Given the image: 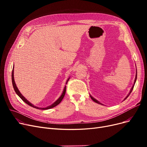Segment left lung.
Listing matches in <instances>:
<instances>
[{"mask_svg": "<svg viewBox=\"0 0 147 147\" xmlns=\"http://www.w3.org/2000/svg\"><path fill=\"white\" fill-rule=\"evenodd\" d=\"M136 79H137V70H136V76H135V81H134V84H133V86H132V88L130 89V92H129V94L127 95V96L125 98V99L124 100H125L129 96V95H130V94L131 93V92H132V90H133V89H134V86H135V82H136ZM90 98H91V99L93 100V101H94V102H95L96 103H97V104H101V105H103L102 104H101V102H99L98 100H96L95 98H94V97H92L90 95Z\"/></svg>", "mask_w": 147, "mask_h": 147, "instance_id": "8db88e82", "label": "left lung"}]
</instances>
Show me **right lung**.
Listing matches in <instances>:
<instances>
[{
    "mask_svg": "<svg viewBox=\"0 0 147 147\" xmlns=\"http://www.w3.org/2000/svg\"><path fill=\"white\" fill-rule=\"evenodd\" d=\"M13 68H14V67H13L12 72V85H13L14 90H15V92H16V94L20 96V98L22 100V101H24V102H26L27 104H28V105H30V106H31V107H33V108H35V109H40V110H48V109H52V108L55 107V106H57V105H58V104L61 102L62 100H63V98L64 97V95H65V92H66V86H65V87H64V90H63V93H62L61 95L59 97V98L57 100V101L54 102L52 104H51V105L48 106L47 107H45V108H40V107H38L34 106L33 104H32L30 102H29V101H28V100L21 94V92H20V90H18V88L17 87V85H16V84H15V80H14V76H13L14 69H13ZM69 78H69L67 79V80L66 81V84H67L68 81L69 80Z\"/></svg>",
    "mask_w": 147,
    "mask_h": 147,
    "instance_id": "right-lung-1",
    "label": "right lung"
}]
</instances>
